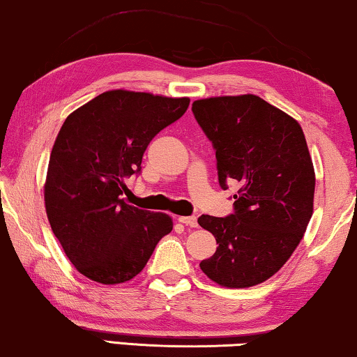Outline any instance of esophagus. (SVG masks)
<instances>
[{"label":"esophagus","instance_id":"34e87169","mask_svg":"<svg viewBox=\"0 0 357 357\" xmlns=\"http://www.w3.org/2000/svg\"><path fill=\"white\" fill-rule=\"evenodd\" d=\"M178 221L185 224V226H190V227H197L198 226L197 216H180Z\"/></svg>","mask_w":357,"mask_h":357}]
</instances>
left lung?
Returning a JSON list of instances; mask_svg holds the SVG:
<instances>
[{
    "instance_id": "obj_1",
    "label": "left lung",
    "mask_w": 357,
    "mask_h": 357,
    "mask_svg": "<svg viewBox=\"0 0 357 357\" xmlns=\"http://www.w3.org/2000/svg\"><path fill=\"white\" fill-rule=\"evenodd\" d=\"M192 110L216 153L221 188L238 183L232 214L198 218L218 242L199 268L226 287L260 284L289 260L314 211L315 174L304 131L252 94L197 100Z\"/></svg>"
}]
</instances>
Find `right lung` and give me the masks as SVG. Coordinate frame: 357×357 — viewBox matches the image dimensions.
Listing matches in <instances>:
<instances>
[{
    "instance_id": "1",
    "label": "right lung",
    "mask_w": 357,
    "mask_h": 357,
    "mask_svg": "<svg viewBox=\"0 0 357 357\" xmlns=\"http://www.w3.org/2000/svg\"><path fill=\"white\" fill-rule=\"evenodd\" d=\"M190 99L109 91L73 112L53 144L45 183L52 231L76 270L102 284L130 281L172 231L167 214L130 206L125 180Z\"/></svg>"
}]
</instances>
